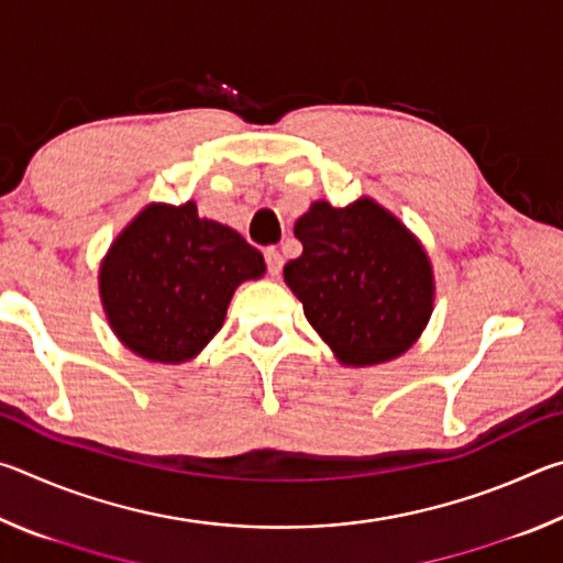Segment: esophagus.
<instances>
[{
    "label": "esophagus",
    "mask_w": 563,
    "mask_h": 563,
    "mask_svg": "<svg viewBox=\"0 0 563 563\" xmlns=\"http://www.w3.org/2000/svg\"><path fill=\"white\" fill-rule=\"evenodd\" d=\"M283 253L278 251V247H268V251H265V265H268V273L273 275H280V271H283Z\"/></svg>",
    "instance_id": "34e87169"
}]
</instances>
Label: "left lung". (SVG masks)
I'll use <instances>...</instances> for the list:
<instances>
[{"instance_id": "left-lung-1", "label": "left lung", "mask_w": 563, "mask_h": 563, "mask_svg": "<svg viewBox=\"0 0 563 563\" xmlns=\"http://www.w3.org/2000/svg\"><path fill=\"white\" fill-rule=\"evenodd\" d=\"M295 238L302 255L283 268L285 283L342 365H379L415 345L432 316L434 275L393 213L373 198L345 208L318 201Z\"/></svg>"}]
</instances>
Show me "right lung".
Instances as JSON below:
<instances>
[{
	"label": "right lung",
	"mask_w": 563,
	"mask_h": 563,
	"mask_svg": "<svg viewBox=\"0 0 563 563\" xmlns=\"http://www.w3.org/2000/svg\"><path fill=\"white\" fill-rule=\"evenodd\" d=\"M265 273L258 247L194 201L151 203L111 243L99 271L117 338L151 362L194 360L225 320L235 288Z\"/></svg>",
	"instance_id": "obj_1"
}]
</instances>
